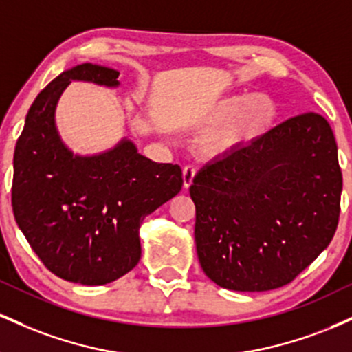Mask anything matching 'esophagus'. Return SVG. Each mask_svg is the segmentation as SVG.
Here are the masks:
<instances>
[{
    "instance_id": "obj_1",
    "label": "esophagus",
    "mask_w": 352,
    "mask_h": 352,
    "mask_svg": "<svg viewBox=\"0 0 352 352\" xmlns=\"http://www.w3.org/2000/svg\"><path fill=\"white\" fill-rule=\"evenodd\" d=\"M195 167L193 165H187V167H184V187L188 188L190 185L193 184V179H195Z\"/></svg>"
}]
</instances>
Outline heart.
Masks as SVG:
<instances>
[{"instance_id":"b5f03b06","label":"heart","mask_w":352,"mask_h":352,"mask_svg":"<svg viewBox=\"0 0 352 352\" xmlns=\"http://www.w3.org/2000/svg\"><path fill=\"white\" fill-rule=\"evenodd\" d=\"M276 117V104L266 94L230 96L221 99L205 116L208 127H221L213 137L218 151L250 144L272 127Z\"/></svg>"}]
</instances>
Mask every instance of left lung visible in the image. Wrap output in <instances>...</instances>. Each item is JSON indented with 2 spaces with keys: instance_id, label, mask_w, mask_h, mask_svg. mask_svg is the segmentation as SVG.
Masks as SVG:
<instances>
[{
  "instance_id": "8db88e82",
  "label": "left lung",
  "mask_w": 352,
  "mask_h": 352,
  "mask_svg": "<svg viewBox=\"0 0 352 352\" xmlns=\"http://www.w3.org/2000/svg\"><path fill=\"white\" fill-rule=\"evenodd\" d=\"M341 190L333 129L316 112L233 148L190 185L201 270L233 292L288 285L333 240Z\"/></svg>"
}]
</instances>
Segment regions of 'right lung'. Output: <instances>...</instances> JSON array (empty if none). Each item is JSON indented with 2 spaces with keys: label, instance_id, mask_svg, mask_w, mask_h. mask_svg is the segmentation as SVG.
<instances>
[{
  "label": "right lung",
  "instance_id": "right-lung-1",
  "mask_svg": "<svg viewBox=\"0 0 352 352\" xmlns=\"http://www.w3.org/2000/svg\"><path fill=\"white\" fill-rule=\"evenodd\" d=\"M119 71L79 64L34 99L14 148L11 204L16 223L44 266L63 280L106 285L140 260L144 218L182 190V168L140 155L124 139L99 155H74L54 112L71 80L119 86Z\"/></svg>",
  "mask_w": 352,
  "mask_h": 352
}]
</instances>
